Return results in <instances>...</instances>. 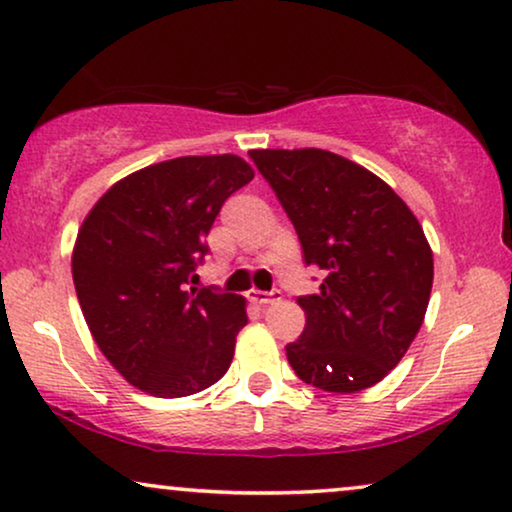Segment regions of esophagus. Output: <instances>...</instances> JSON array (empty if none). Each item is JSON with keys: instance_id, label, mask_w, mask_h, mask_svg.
<instances>
[{"instance_id": "obj_1", "label": "esophagus", "mask_w": 512, "mask_h": 512, "mask_svg": "<svg viewBox=\"0 0 512 512\" xmlns=\"http://www.w3.org/2000/svg\"><path fill=\"white\" fill-rule=\"evenodd\" d=\"M250 299L255 304H274L281 299V290H271V292H262V290H250Z\"/></svg>"}]
</instances>
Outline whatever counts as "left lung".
<instances>
[{
  "instance_id": "left-lung-1",
  "label": "left lung",
  "mask_w": 512,
  "mask_h": 512,
  "mask_svg": "<svg viewBox=\"0 0 512 512\" xmlns=\"http://www.w3.org/2000/svg\"><path fill=\"white\" fill-rule=\"evenodd\" d=\"M260 170L323 269L318 295L297 297L306 327L285 346L306 384L356 393L386 377L424 323L433 252L405 201L358 163L325 149H255Z\"/></svg>"
}]
</instances>
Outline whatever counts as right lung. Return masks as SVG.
Masks as SVG:
<instances>
[{
  "label": "right lung",
  "mask_w": 512,
  "mask_h": 512,
  "mask_svg": "<svg viewBox=\"0 0 512 512\" xmlns=\"http://www.w3.org/2000/svg\"><path fill=\"white\" fill-rule=\"evenodd\" d=\"M252 177L234 154L154 163L117 182L81 224L72 255L81 311L105 358L140 391L182 398L229 370L245 299L189 283L224 201Z\"/></svg>",
  "instance_id": "1"
}]
</instances>
